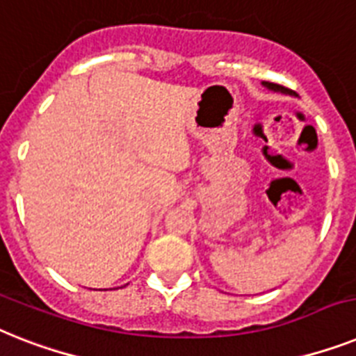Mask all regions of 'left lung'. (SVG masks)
I'll return each instance as SVG.
<instances>
[{"mask_svg":"<svg viewBox=\"0 0 356 356\" xmlns=\"http://www.w3.org/2000/svg\"><path fill=\"white\" fill-rule=\"evenodd\" d=\"M262 85L266 87V89L269 90H275V92H282V94H289V96H296L295 90L291 89H286V87H282V85H277V83H269V81H262Z\"/></svg>","mask_w":356,"mask_h":356,"instance_id":"8db88e82","label":"left lung"}]
</instances>
